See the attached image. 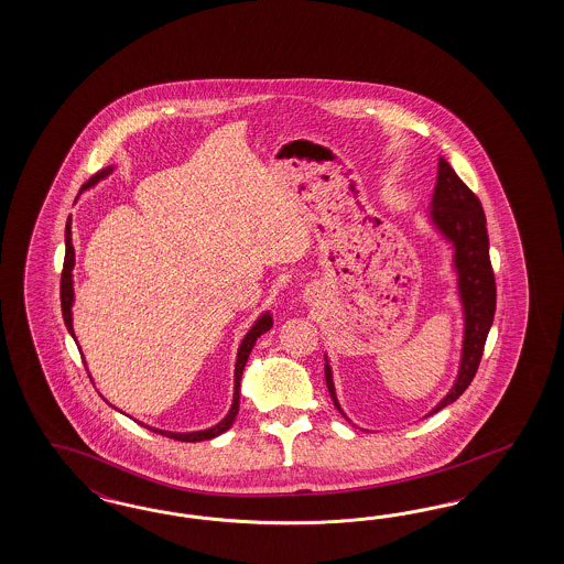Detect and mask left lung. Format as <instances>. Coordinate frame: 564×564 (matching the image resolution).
Here are the masks:
<instances>
[{"instance_id": "left-lung-1", "label": "left lung", "mask_w": 564, "mask_h": 564, "mask_svg": "<svg viewBox=\"0 0 564 564\" xmlns=\"http://www.w3.org/2000/svg\"><path fill=\"white\" fill-rule=\"evenodd\" d=\"M430 217L455 246V269L459 273V293L465 312V339L457 382L453 384L451 393L446 394L427 415L457 401L471 384L474 376L478 372L484 345L488 339L496 312L495 271L490 262V241L484 208L478 196L463 184L462 177L444 159L438 163V177ZM325 376L330 399L335 408L341 411L328 364L325 366Z\"/></svg>"}]
</instances>
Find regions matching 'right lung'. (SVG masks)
Returning <instances> with one entry per match:
<instances>
[{"label": "right lung", "instance_id": "1", "mask_svg": "<svg viewBox=\"0 0 564 564\" xmlns=\"http://www.w3.org/2000/svg\"><path fill=\"white\" fill-rule=\"evenodd\" d=\"M111 171V167L99 171L97 175H93L88 182H86L83 189L90 188L93 184H97L101 177H105L107 173ZM72 269H74V248H72V231H69V219L66 223V258H64V271H62V281H59V297H62V314H64V323L68 326L69 335L74 337V328H72V302H74V291H72ZM273 326V318L269 314L260 316L257 325L250 328V333L243 337V341L239 345L238 361H236V389H234V403H231V410L223 417L221 422L217 426L208 427V430H200V432H184V434H177V432H165V430H153L159 432L167 438L173 441H182V443H200V441H210L215 436H219L223 432H227L231 424L236 422V415L239 411V380H241V372H243V366L248 361V356L254 347L258 337L264 335L269 328Z\"/></svg>", "mask_w": 564, "mask_h": 564}]
</instances>
